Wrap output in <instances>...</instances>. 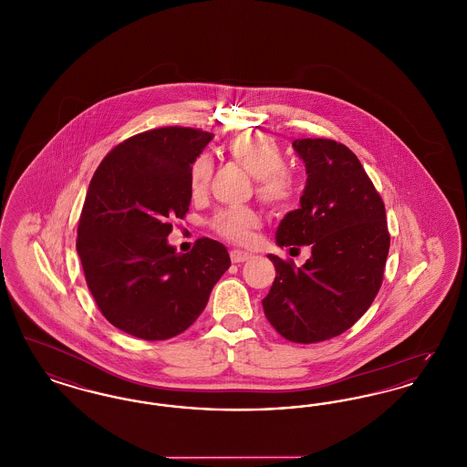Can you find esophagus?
Here are the masks:
<instances>
[{
  "label": "esophagus",
  "mask_w": 467,
  "mask_h": 467,
  "mask_svg": "<svg viewBox=\"0 0 467 467\" xmlns=\"http://www.w3.org/2000/svg\"><path fill=\"white\" fill-rule=\"evenodd\" d=\"M229 255H231V261H233V263H236V265L244 263V261H248V259L252 257V254H248V252H244V250H238V248L231 250V252H229Z\"/></svg>",
  "instance_id": "1"
}]
</instances>
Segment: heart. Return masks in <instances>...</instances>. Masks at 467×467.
Instances as JSON below:
<instances>
[{"instance_id":"obj_1","label":"heart","mask_w":467,"mask_h":467,"mask_svg":"<svg viewBox=\"0 0 467 467\" xmlns=\"http://www.w3.org/2000/svg\"><path fill=\"white\" fill-rule=\"evenodd\" d=\"M227 154L255 178L257 198L275 208H285L299 192L297 175L285 166L282 149L266 136L254 133L233 134L225 145ZM213 161L208 154L198 157L189 170V191L200 198L212 180ZM261 217L252 208H227L217 212L210 227L233 244H248Z\"/></svg>"}]
</instances>
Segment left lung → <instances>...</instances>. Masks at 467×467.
Listing matches in <instances>:
<instances>
[{"label": "left lung", "instance_id": "1", "mask_svg": "<svg viewBox=\"0 0 467 467\" xmlns=\"http://www.w3.org/2000/svg\"><path fill=\"white\" fill-rule=\"evenodd\" d=\"M306 166L301 206L276 229L278 246L308 244L301 267L267 255L276 276L263 299L269 324L294 343H318L350 329L381 287L390 234L385 204L356 154L326 138L292 141Z\"/></svg>", "mask_w": 467, "mask_h": 467}]
</instances>
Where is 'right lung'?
<instances>
[{
    "label": "right lung",
    "instance_id": "obj_1",
    "mask_svg": "<svg viewBox=\"0 0 467 467\" xmlns=\"http://www.w3.org/2000/svg\"><path fill=\"white\" fill-rule=\"evenodd\" d=\"M213 134L159 128L111 149L90 180L77 231L86 282L103 317L157 341L191 327L231 266L225 246L200 238L189 254L168 244L189 212V170Z\"/></svg>",
    "mask_w": 467,
    "mask_h": 467
}]
</instances>
